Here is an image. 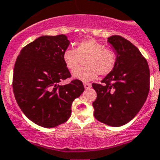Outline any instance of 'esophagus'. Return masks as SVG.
I'll return each mask as SVG.
<instances>
[{"instance_id":"obj_1","label":"esophagus","mask_w":160,"mask_h":160,"mask_svg":"<svg viewBox=\"0 0 160 160\" xmlns=\"http://www.w3.org/2000/svg\"><path fill=\"white\" fill-rule=\"evenodd\" d=\"M84 88H85V89H89L91 87H92V85H91V83H88V82H84Z\"/></svg>"}]
</instances>
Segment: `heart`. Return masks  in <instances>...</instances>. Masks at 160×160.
Instances as JSON below:
<instances>
[{
  "label": "heart",
  "mask_w": 160,
  "mask_h": 160,
  "mask_svg": "<svg viewBox=\"0 0 160 160\" xmlns=\"http://www.w3.org/2000/svg\"><path fill=\"white\" fill-rule=\"evenodd\" d=\"M86 58L84 68L76 70L82 58ZM62 59L64 65L72 72V77L82 82H89L96 78L98 73L101 76L111 73L115 68L118 56L113 50L105 48L102 43L94 39L79 42L76 49L67 48L63 52Z\"/></svg>",
  "instance_id": "1"
}]
</instances>
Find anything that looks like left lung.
Listing matches in <instances>:
<instances>
[{
    "instance_id": "8db88e82",
    "label": "left lung",
    "mask_w": 160,
    "mask_h": 160,
    "mask_svg": "<svg viewBox=\"0 0 160 160\" xmlns=\"http://www.w3.org/2000/svg\"><path fill=\"white\" fill-rule=\"evenodd\" d=\"M115 50V68L101 82L92 83L97 97L92 103L94 116L111 127L126 124L146 102L150 90V68L146 59L132 42L121 36L108 38Z\"/></svg>"
}]
</instances>
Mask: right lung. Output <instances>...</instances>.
Instances as JSON below:
<instances>
[{"label": "right lung", "instance_id": "add662e5", "mask_svg": "<svg viewBox=\"0 0 160 160\" xmlns=\"http://www.w3.org/2000/svg\"><path fill=\"white\" fill-rule=\"evenodd\" d=\"M69 41L65 35L42 36L25 46L17 57L13 74V92L27 118L44 128H54L71 116L72 101L84 91L82 81L71 77L62 55Z\"/></svg>", "mask_w": 160, "mask_h": 160}]
</instances>
